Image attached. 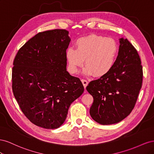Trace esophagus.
<instances>
[{
	"mask_svg": "<svg viewBox=\"0 0 154 154\" xmlns=\"http://www.w3.org/2000/svg\"><path fill=\"white\" fill-rule=\"evenodd\" d=\"M81 81H82V83H83V87H84V88H85L86 87H87V85H88V82H87L86 80H84V79H82Z\"/></svg>",
	"mask_w": 154,
	"mask_h": 154,
	"instance_id": "1",
	"label": "esophagus"
}]
</instances>
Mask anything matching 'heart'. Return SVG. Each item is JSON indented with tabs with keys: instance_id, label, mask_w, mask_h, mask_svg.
<instances>
[{
	"instance_id": "heart-1",
	"label": "heart",
	"mask_w": 154,
	"mask_h": 154,
	"mask_svg": "<svg viewBox=\"0 0 154 154\" xmlns=\"http://www.w3.org/2000/svg\"><path fill=\"white\" fill-rule=\"evenodd\" d=\"M76 49L69 47L66 58L69 69L76 73L85 59L86 67L83 70L85 76L94 74L96 77H103L114 68L117 59L119 46L112 39L96 35L82 37L76 41Z\"/></svg>"
}]
</instances>
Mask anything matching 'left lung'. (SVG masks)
Returning <instances> with one entry per match:
<instances>
[{
  "label": "left lung",
  "instance_id": "8db88e82",
  "mask_svg": "<svg viewBox=\"0 0 154 154\" xmlns=\"http://www.w3.org/2000/svg\"><path fill=\"white\" fill-rule=\"evenodd\" d=\"M119 44L112 70L86 87L94 98L91 118L103 125L119 123L127 117L142 86L143 68L137 50L127 38H119Z\"/></svg>",
  "mask_w": 154,
  "mask_h": 154
}]
</instances>
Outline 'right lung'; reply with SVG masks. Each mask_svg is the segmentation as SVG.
Returning <instances> with one entry per match:
<instances>
[{"mask_svg":"<svg viewBox=\"0 0 154 154\" xmlns=\"http://www.w3.org/2000/svg\"><path fill=\"white\" fill-rule=\"evenodd\" d=\"M66 29L38 32L18 50L12 69V89L22 112L46 129L60 127L70 105L84 91L80 79L67 71Z\"/></svg>","mask_w":154,"mask_h":154,"instance_id":"add662e5","label":"right lung"}]
</instances>
